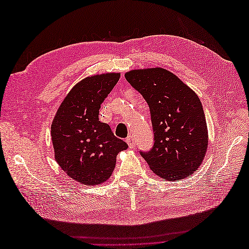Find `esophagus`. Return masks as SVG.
<instances>
[{
	"label": "esophagus",
	"instance_id": "34e87169",
	"mask_svg": "<svg viewBox=\"0 0 249 249\" xmlns=\"http://www.w3.org/2000/svg\"><path fill=\"white\" fill-rule=\"evenodd\" d=\"M125 140H126L127 145H129L130 148H133L135 146V141H134V138L132 136H127V138Z\"/></svg>",
	"mask_w": 249,
	"mask_h": 249
}]
</instances>
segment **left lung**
<instances>
[{
  "label": "left lung",
  "instance_id": "obj_1",
  "mask_svg": "<svg viewBox=\"0 0 249 249\" xmlns=\"http://www.w3.org/2000/svg\"><path fill=\"white\" fill-rule=\"evenodd\" d=\"M124 77L150 110L155 142L149 152H141L149 168L166 180L193 175L205 159L209 142L197 94L175 73L161 67L133 70Z\"/></svg>",
  "mask_w": 249,
  "mask_h": 249
}]
</instances>
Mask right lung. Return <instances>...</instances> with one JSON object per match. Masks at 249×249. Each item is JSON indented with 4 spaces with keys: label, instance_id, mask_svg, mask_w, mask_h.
Wrapping results in <instances>:
<instances>
[{
    "label": "right lung",
    "instance_id": "add662e5",
    "mask_svg": "<svg viewBox=\"0 0 249 249\" xmlns=\"http://www.w3.org/2000/svg\"><path fill=\"white\" fill-rule=\"evenodd\" d=\"M119 72L81 80L67 93L51 126L55 160L67 176L86 186L101 185L111 177L116 156L127 144L101 123V105L116 85Z\"/></svg>",
    "mask_w": 249,
    "mask_h": 249
}]
</instances>
